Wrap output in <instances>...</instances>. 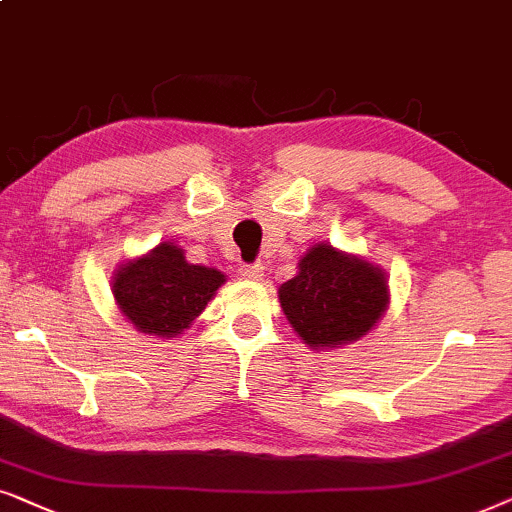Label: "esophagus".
Returning <instances> with one entry per match:
<instances>
[{"label": "esophagus", "instance_id": "1", "mask_svg": "<svg viewBox=\"0 0 512 512\" xmlns=\"http://www.w3.org/2000/svg\"><path fill=\"white\" fill-rule=\"evenodd\" d=\"M238 274H241V278H245V281H262V278H264V267H262L260 262L245 264V267H241V271H238Z\"/></svg>", "mask_w": 512, "mask_h": 512}]
</instances>
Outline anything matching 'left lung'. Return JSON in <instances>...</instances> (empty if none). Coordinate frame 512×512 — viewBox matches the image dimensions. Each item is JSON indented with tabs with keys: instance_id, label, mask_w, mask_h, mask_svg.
I'll return each instance as SVG.
<instances>
[{
	"instance_id": "8db88e82",
	"label": "left lung",
	"mask_w": 512,
	"mask_h": 512,
	"mask_svg": "<svg viewBox=\"0 0 512 512\" xmlns=\"http://www.w3.org/2000/svg\"><path fill=\"white\" fill-rule=\"evenodd\" d=\"M281 309L311 349H337L372 330L388 304L377 264L318 243L299 260L295 278L278 288Z\"/></svg>"
}]
</instances>
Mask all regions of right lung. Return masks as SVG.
Masks as SVG:
<instances>
[{"label":"right lung","mask_w":512,"mask_h":512,"mask_svg":"<svg viewBox=\"0 0 512 512\" xmlns=\"http://www.w3.org/2000/svg\"><path fill=\"white\" fill-rule=\"evenodd\" d=\"M224 281L222 271L189 264L185 250L166 241L121 264L112 276V292L135 330L168 339L192 325Z\"/></svg>","instance_id":"1"}]
</instances>
